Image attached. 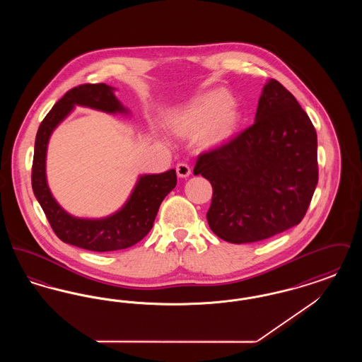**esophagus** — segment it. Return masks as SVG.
Here are the masks:
<instances>
[{"mask_svg":"<svg viewBox=\"0 0 362 362\" xmlns=\"http://www.w3.org/2000/svg\"><path fill=\"white\" fill-rule=\"evenodd\" d=\"M176 173H177L179 177H187L189 173H191L189 164L187 163H179L176 165Z\"/></svg>","mask_w":362,"mask_h":362,"instance_id":"34e87169","label":"esophagus"}]
</instances>
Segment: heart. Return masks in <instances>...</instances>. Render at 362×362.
<instances>
[{"mask_svg":"<svg viewBox=\"0 0 362 362\" xmlns=\"http://www.w3.org/2000/svg\"><path fill=\"white\" fill-rule=\"evenodd\" d=\"M171 123L175 129L186 133L205 130L207 139L220 141L235 132L238 114L232 107V98L228 93L211 90L173 114Z\"/></svg>","mask_w":362,"mask_h":362,"instance_id":"obj_1","label":"heart"}]
</instances>
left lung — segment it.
Masks as SVG:
<instances>
[{
	"instance_id": "1",
	"label": "left lung",
	"mask_w": 362,
	"mask_h": 362,
	"mask_svg": "<svg viewBox=\"0 0 362 362\" xmlns=\"http://www.w3.org/2000/svg\"><path fill=\"white\" fill-rule=\"evenodd\" d=\"M194 175L213 187L210 229L225 241L264 240L300 224L317 185V136L292 93L270 80L255 122L201 153Z\"/></svg>"
}]
</instances>
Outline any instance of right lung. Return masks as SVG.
<instances>
[{"label": "right lung", "mask_w": 362, "mask_h": 362, "mask_svg": "<svg viewBox=\"0 0 362 362\" xmlns=\"http://www.w3.org/2000/svg\"><path fill=\"white\" fill-rule=\"evenodd\" d=\"M74 104L105 112H126L112 93V88L100 84H81L69 89L40 123L35 139L31 182L35 197L43 209L54 233L71 245L96 251H117L142 240L155 223L163 199L175 189L176 171L141 176L137 186L121 210L103 220H84L68 214L52 198L46 182V151L49 138Z\"/></svg>", "instance_id": "1"}]
</instances>
